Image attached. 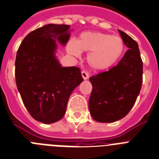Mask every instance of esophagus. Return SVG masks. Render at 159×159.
<instances>
[{"instance_id":"esophagus-1","label":"esophagus","mask_w":159,"mask_h":159,"mask_svg":"<svg viewBox=\"0 0 159 159\" xmlns=\"http://www.w3.org/2000/svg\"><path fill=\"white\" fill-rule=\"evenodd\" d=\"M81 75H82V77L84 80H88L89 77V73H88L87 71H84V70H83V71L81 72Z\"/></svg>"}]
</instances>
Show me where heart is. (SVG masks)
Wrapping results in <instances>:
<instances>
[{
    "instance_id": "heart-1",
    "label": "heart",
    "mask_w": 159,
    "mask_h": 159,
    "mask_svg": "<svg viewBox=\"0 0 159 159\" xmlns=\"http://www.w3.org/2000/svg\"><path fill=\"white\" fill-rule=\"evenodd\" d=\"M68 51L75 56L88 53L87 61L93 70H106L115 65L124 52V40L100 31H84L76 42H70Z\"/></svg>"
}]
</instances>
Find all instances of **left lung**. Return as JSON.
<instances>
[{
    "label": "left lung",
    "mask_w": 159,
    "mask_h": 159,
    "mask_svg": "<svg viewBox=\"0 0 159 159\" xmlns=\"http://www.w3.org/2000/svg\"><path fill=\"white\" fill-rule=\"evenodd\" d=\"M128 49L117 66L89 78L93 85L89 108L94 120L113 123L123 119L134 106L142 84L143 63L138 44L119 30Z\"/></svg>",
    "instance_id": "1"
}]
</instances>
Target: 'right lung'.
<instances>
[{
  "instance_id": "add662e5",
  "label": "right lung",
  "mask_w": 159,
  "mask_h": 159,
  "mask_svg": "<svg viewBox=\"0 0 159 159\" xmlns=\"http://www.w3.org/2000/svg\"><path fill=\"white\" fill-rule=\"evenodd\" d=\"M69 28V25H44L30 32L17 52V88L27 111L43 124L63 118L70 94L84 80L80 68L63 67L56 57L57 41L66 44Z\"/></svg>"
}]
</instances>
